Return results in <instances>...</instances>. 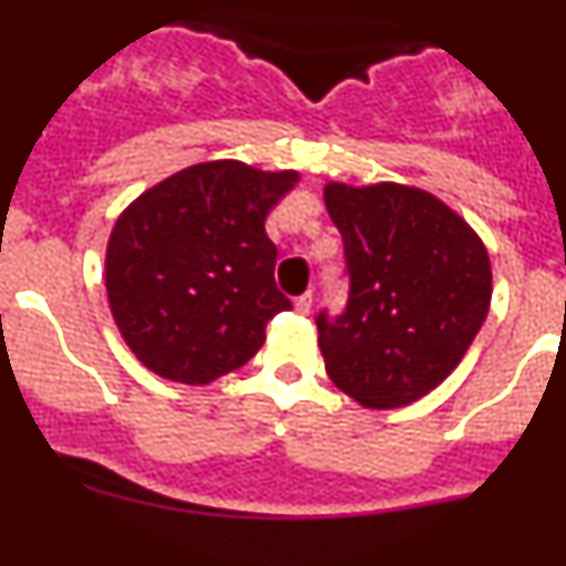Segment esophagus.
I'll return each instance as SVG.
<instances>
[{"label":"esophagus","mask_w":566,"mask_h":566,"mask_svg":"<svg viewBox=\"0 0 566 566\" xmlns=\"http://www.w3.org/2000/svg\"><path fill=\"white\" fill-rule=\"evenodd\" d=\"M312 306H314V294L312 292L300 294V297L294 300V312H297V314H308V312H312Z\"/></svg>","instance_id":"34e87169"}]
</instances>
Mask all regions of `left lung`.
Segmentation results:
<instances>
[{"mask_svg": "<svg viewBox=\"0 0 566 566\" xmlns=\"http://www.w3.org/2000/svg\"><path fill=\"white\" fill-rule=\"evenodd\" d=\"M343 234L348 300L317 314V343L339 391L402 408L459 365L490 308V258L453 209L402 184H328Z\"/></svg>", "mask_w": 566, "mask_h": 566, "instance_id": "obj_1", "label": "left lung"}]
</instances>
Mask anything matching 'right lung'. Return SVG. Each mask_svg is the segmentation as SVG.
I'll list each match as a JSON object with an SVG mask.
<instances>
[{
    "instance_id": "obj_1",
    "label": "right lung",
    "mask_w": 566,
    "mask_h": 566,
    "mask_svg": "<svg viewBox=\"0 0 566 566\" xmlns=\"http://www.w3.org/2000/svg\"><path fill=\"white\" fill-rule=\"evenodd\" d=\"M294 181L240 161L195 164L124 209L104 280L115 326L149 371L207 385L258 354L269 319L292 308L263 223Z\"/></svg>"
}]
</instances>
